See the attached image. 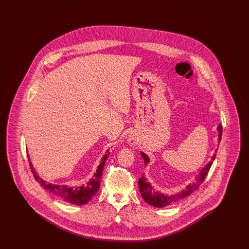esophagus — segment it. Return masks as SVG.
<instances>
[{"label": "esophagus", "mask_w": 249, "mask_h": 249, "mask_svg": "<svg viewBox=\"0 0 249 249\" xmlns=\"http://www.w3.org/2000/svg\"><path fill=\"white\" fill-rule=\"evenodd\" d=\"M129 142H130V145H133L135 144V141L133 139H129Z\"/></svg>", "instance_id": "esophagus-1"}]
</instances>
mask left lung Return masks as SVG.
<instances>
[{
	"label": "left lung",
	"instance_id": "1",
	"mask_svg": "<svg viewBox=\"0 0 249 249\" xmlns=\"http://www.w3.org/2000/svg\"><path fill=\"white\" fill-rule=\"evenodd\" d=\"M217 130H218V133H219L218 134V141L220 142L221 136H222V125L221 124H219L217 126ZM141 155H142V159L144 160V165H146L149 162V159L146 155L142 153V152H141ZM214 159H215V154L212 157L213 160ZM212 164H213V161H210L207 165L201 170L200 176L196 179V182H193L192 184L189 185L186 190H182L181 192H178L177 194L171 195V196L164 195L163 193H160V191L155 190L152 188V186L149 184V182L146 180V178H144L143 175H142V178H139V180H138L139 190H140V193L142 195V199L144 200V201H146L148 204L153 205L155 207H159V208L164 207V206L170 205L172 203H175L177 201H180V200L188 197L194 190H197L200 187V185L203 182V180L207 177L208 172H209Z\"/></svg>",
	"mask_w": 249,
	"mask_h": 249
}]
</instances>
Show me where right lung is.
<instances>
[{
	"mask_svg": "<svg viewBox=\"0 0 249 249\" xmlns=\"http://www.w3.org/2000/svg\"><path fill=\"white\" fill-rule=\"evenodd\" d=\"M109 154L110 153L107 150V154L102 158L101 163H100V165L98 166L96 173H95L93 178L90 179V181H89L87 183V185H85V186L83 185L81 187H76V188H70L67 185L48 184L46 181H44L43 179H41L37 176L36 170L30 160H29V163H30L32 173L34 174V177L36 178V181L45 190H48L49 192H51L52 194H54L56 197H58L62 201L70 202L72 204H76V205H83L90 201L94 197L95 194L98 192L99 188H100V184H101V178L103 175L105 163H106V160H107V157Z\"/></svg>",
	"mask_w": 249,
	"mask_h": 249,
	"instance_id": "obj_1",
	"label": "right lung"
}]
</instances>
